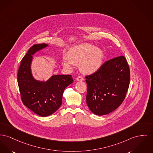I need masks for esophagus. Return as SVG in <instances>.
I'll return each mask as SVG.
<instances>
[{
	"mask_svg": "<svg viewBox=\"0 0 153 153\" xmlns=\"http://www.w3.org/2000/svg\"><path fill=\"white\" fill-rule=\"evenodd\" d=\"M76 80L77 81H83L84 80V78L82 77V76H78L77 78H76Z\"/></svg>",
	"mask_w": 153,
	"mask_h": 153,
	"instance_id": "1",
	"label": "esophagus"
}]
</instances>
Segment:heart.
Segmentation results:
<instances>
[{"instance_id":"1","label":"heart","mask_w":153,"mask_h":153,"mask_svg":"<svg viewBox=\"0 0 153 153\" xmlns=\"http://www.w3.org/2000/svg\"><path fill=\"white\" fill-rule=\"evenodd\" d=\"M104 58L102 50L90 44H82L73 47L67 54V60L62 62L65 68L72 69L73 65H80L81 72L91 74L101 68Z\"/></svg>"}]
</instances>
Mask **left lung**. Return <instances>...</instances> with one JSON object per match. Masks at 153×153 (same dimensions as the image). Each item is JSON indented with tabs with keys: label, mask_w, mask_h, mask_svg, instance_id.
I'll use <instances>...</instances> for the list:
<instances>
[{
	"label": "left lung",
	"mask_w": 153,
	"mask_h": 153,
	"mask_svg": "<svg viewBox=\"0 0 153 153\" xmlns=\"http://www.w3.org/2000/svg\"><path fill=\"white\" fill-rule=\"evenodd\" d=\"M85 79L88 107L95 114H108L126 98L130 81L129 67L125 56H120L106 61Z\"/></svg>",
	"instance_id": "obj_1"
}]
</instances>
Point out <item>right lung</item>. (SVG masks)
<instances>
[{"instance_id":"right-lung-1","label":"right lung","mask_w":153,"mask_h":153,"mask_svg":"<svg viewBox=\"0 0 153 153\" xmlns=\"http://www.w3.org/2000/svg\"><path fill=\"white\" fill-rule=\"evenodd\" d=\"M48 46L43 43L30 47L21 62L17 74L22 103L41 117L48 116L60 108L63 91L73 81L71 75L62 74L54 75L45 81L35 79L31 71L32 55Z\"/></svg>"}]
</instances>
